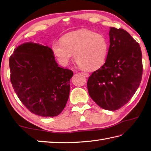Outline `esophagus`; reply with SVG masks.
<instances>
[{
    "label": "esophagus",
    "mask_w": 151,
    "mask_h": 151,
    "mask_svg": "<svg viewBox=\"0 0 151 151\" xmlns=\"http://www.w3.org/2000/svg\"><path fill=\"white\" fill-rule=\"evenodd\" d=\"M81 75H83V76H85V77H88V76H89V73H85V72H82V73H81Z\"/></svg>",
    "instance_id": "esophagus-1"
}]
</instances>
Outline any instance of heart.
I'll use <instances>...</instances> for the list:
<instances>
[{"label":"heart","mask_w":151,"mask_h":151,"mask_svg":"<svg viewBox=\"0 0 151 151\" xmlns=\"http://www.w3.org/2000/svg\"><path fill=\"white\" fill-rule=\"evenodd\" d=\"M52 50L63 66L70 63L73 55L79 66L87 70H94L105 63L109 44L103 34L83 29L65 34L61 41H54Z\"/></svg>","instance_id":"obj_1"}]
</instances>
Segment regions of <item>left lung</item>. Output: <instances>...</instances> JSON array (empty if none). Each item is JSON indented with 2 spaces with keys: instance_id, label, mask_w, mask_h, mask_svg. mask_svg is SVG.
Instances as JSON below:
<instances>
[{
  "instance_id": "left-lung-1",
  "label": "left lung",
  "mask_w": 151,
  "mask_h": 151,
  "mask_svg": "<svg viewBox=\"0 0 151 151\" xmlns=\"http://www.w3.org/2000/svg\"><path fill=\"white\" fill-rule=\"evenodd\" d=\"M106 61L93 71L87 86L89 96L99 107L117 110L125 105L141 83L142 52L139 44L122 28H110Z\"/></svg>"
}]
</instances>
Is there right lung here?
Listing matches in <instances>:
<instances>
[{
  "label": "right lung",
  "instance_id": "right-lung-1",
  "mask_svg": "<svg viewBox=\"0 0 151 151\" xmlns=\"http://www.w3.org/2000/svg\"><path fill=\"white\" fill-rule=\"evenodd\" d=\"M10 81L24 105L34 114L55 117L65 107L73 71L59 67L48 46L26 42L9 58Z\"/></svg>",
  "mask_w": 151,
  "mask_h": 151
}]
</instances>
